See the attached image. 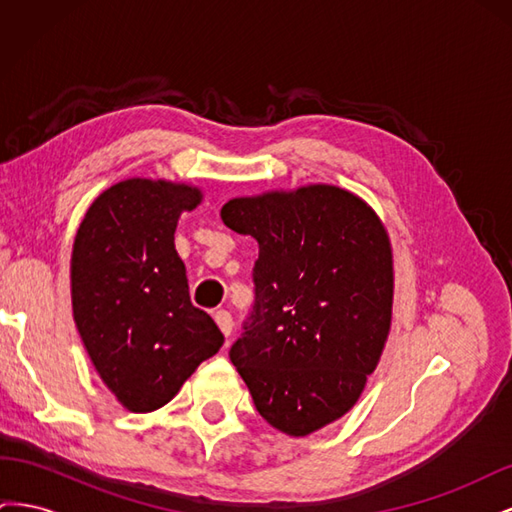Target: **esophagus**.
<instances>
[{
	"label": "esophagus",
	"mask_w": 512,
	"mask_h": 512,
	"mask_svg": "<svg viewBox=\"0 0 512 512\" xmlns=\"http://www.w3.org/2000/svg\"><path fill=\"white\" fill-rule=\"evenodd\" d=\"M213 318H215V322H218L220 331L228 337V335L232 333V327H235V322H232L230 312H226V309H220V312H215V314H213Z\"/></svg>",
	"instance_id": "obj_1"
}]
</instances>
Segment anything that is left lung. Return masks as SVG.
<instances>
[{
	"label": "left lung",
	"mask_w": 512,
	"mask_h": 512,
	"mask_svg": "<svg viewBox=\"0 0 512 512\" xmlns=\"http://www.w3.org/2000/svg\"><path fill=\"white\" fill-rule=\"evenodd\" d=\"M220 215L258 241L254 305L230 361L271 427L307 436L344 416L378 365L391 329L389 237L335 185L235 198Z\"/></svg>",
	"instance_id": "left-lung-1"
}]
</instances>
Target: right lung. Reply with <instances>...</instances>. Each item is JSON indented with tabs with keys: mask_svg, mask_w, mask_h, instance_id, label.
I'll return each instance as SVG.
<instances>
[{
	"mask_svg": "<svg viewBox=\"0 0 512 512\" xmlns=\"http://www.w3.org/2000/svg\"><path fill=\"white\" fill-rule=\"evenodd\" d=\"M190 185L128 179L96 198L76 232L72 309L100 378L132 412L158 410L224 344L218 324L190 301L175 250Z\"/></svg>",
	"mask_w": 512,
	"mask_h": 512,
	"instance_id": "obj_1",
	"label": "right lung"
}]
</instances>
